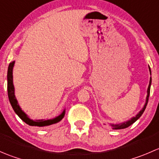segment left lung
Instances as JSON below:
<instances>
[{"instance_id": "8db88e82", "label": "left lung", "mask_w": 159, "mask_h": 159, "mask_svg": "<svg viewBox=\"0 0 159 159\" xmlns=\"http://www.w3.org/2000/svg\"><path fill=\"white\" fill-rule=\"evenodd\" d=\"M149 70H150V73H151L150 68H149ZM151 84H152V78H150V81H149V85H148V91H147V92H148V94H147V98H146V103H145V106H144V108H142V110H141L140 112H139V113L138 114V115H136L135 117H134V118H132L131 120L126 121V122H124V123H122V124H120V125H112V126L114 127V129H125V128L129 127L131 125H132L133 123L135 122V121H137V120L139 119V118H140L141 116H142V115L143 114V112L145 111V108H146V105H147V104H148V102L149 94H150Z\"/></svg>"}]
</instances>
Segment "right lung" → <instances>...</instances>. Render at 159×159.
<instances>
[{"label": "right lung", "mask_w": 159, "mask_h": 159, "mask_svg": "<svg viewBox=\"0 0 159 159\" xmlns=\"http://www.w3.org/2000/svg\"><path fill=\"white\" fill-rule=\"evenodd\" d=\"M14 65V61L10 63V65L8 66V70H7V94H8V98L9 101H10L11 106H12L13 109L15 111V113L20 117V118L22 121H24L25 123H27V124L31 126H39V127H42V126L55 124V123L60 121L63 118V117L65 116V111H64L61 115H60L58 117L54 118V119L45 120V121L44 120H36V121H33V120H30L27 116L26 114L20 109L18 104H17V100H16L15 95H14V85H13L12 70Z\"/></svg>", "instance_id": "obj_1"}]
</instances>
